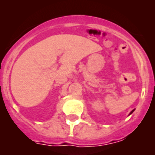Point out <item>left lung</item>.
I'll return each mask as SVG.
<instances>
[{"label": "left lung", "instance_id": "1", "mask_svg": "<svg viewBox=\"0 0 155 155\" xmlns=\"http://www.w3.org/2000/svg\"><path fill=\"white\" fill-rule=\"evenodd\" d=\"M134 110H135V109H133V110H132V111H131L130 113V114H129V116H130V115H131V114H132V113H134Z\"/></svg>", "mask_w": 155, "mask_h": 155}]
</instances>
